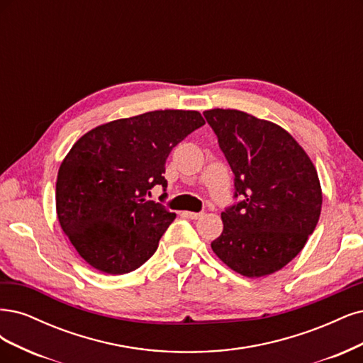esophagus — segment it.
Wrapping results in <instances>:
<instances>
[{"label":"esophagus","mask_w":363,"mask_h":363,"mask_svg":"<svg viewBox=\"0 0 363 363\" xmlns=\"http://www.w3.org/2000/svg\"><path fill=\"white\" fill-rule=\"evenodd\" d=\"M185 214V217H189V218H191V220H197V218H201L202 216H203V213H184Z\"/></svg>","instance_id":"34e87169"}]
</instances>
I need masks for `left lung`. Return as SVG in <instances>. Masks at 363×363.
Here are the masks:
<instances>
[{
	"label": "left lung",
	"mask_w": 363,
	"mask_h": 363,
	"mask_svg": "<svg viewBox=\"0 0 363 363\" xmlns=\"http://www.w3.org/2000/svg\"><path fill=\"white\" fill-rule=\"evenodd\" d=\"M235 174L233 199L211 242L233 272L261 277L284 268L305 247L321 214L317 170L284 128L238 110L203 113Z\"/></svg>",
	"instance_id": "1"
}]
</instances>
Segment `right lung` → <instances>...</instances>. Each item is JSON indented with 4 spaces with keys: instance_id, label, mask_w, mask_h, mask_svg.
I'll use <instances>...</instances> for the list:
<instances>
[{
    "instance_id": "add662e5",
    "label": "right lung",
    "mask_w": 363,
    "mask_h": 363,
    "mask_svg": "<svg viewBox=\"0 0 363 363\" xmlns=\"http://www.w3.org/2000/svg\"><path fill=\"white\" fill-rule=\"evenodd\" d=\"M205 125L199 111L160 110L96 126L58 169L55 206L63 232L89 265L107 274L137 270L177 217L149 201L167 189L172 149Z\"/></svg>"
}]
</instances>
